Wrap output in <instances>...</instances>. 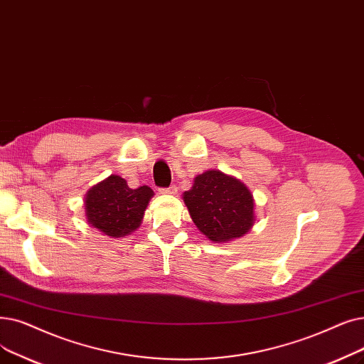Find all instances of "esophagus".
Wrapping results in <instances>:
<instances>
[{
  "instance_id": "esophagus-1",
  "label": "esophagus",
  "mask_w": 364,
  "mask_h": 364,
  "mask_svg": "<svg viewBox=\"0 0 364 364\" xmlns=\"http://www.w3.org/2000/svg\"><path fill=\"white\" fill-rule=\"evenodd\" d=\"M162 193H168V195H176L177 193V186H169V187H165V188H161Z\"/></svg>"
}]
</instances>
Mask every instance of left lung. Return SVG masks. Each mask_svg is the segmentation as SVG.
Segmentation results:
<instances>
[{
	"label": "left lung",
	"instance_id": "left-lung-1",
	"mask_svg": "<svg viewBox=\"0 0 364 364\" xmlns=\"http://www.w3.org/2000/svg\"><path fill=\"white\" fill-rule=\"evenodd\" d=\"M196 228L213 242L241 238L255 225V199L238 178L205 171L183 195Z\"/></svg>",
	"mask_w": 364,
	"mask_h": 364
}]
</instances>
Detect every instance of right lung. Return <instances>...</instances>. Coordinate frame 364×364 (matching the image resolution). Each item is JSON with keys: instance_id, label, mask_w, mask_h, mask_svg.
<instances>
[{"instance_id": "right-lung-1", "label": "right lung", "mask_w": 364, "mask_h": 364, "mask_svg": "<svg viewBox=\"0 0 364 364\" xmlns=\"http://www.w3.org/2000/svg\"><path fill=\"white\" fill-rule=\"evenodd\" d=\"M151 196L149 186L131 188L124 178L109 176L86 195L87 223L112 238H123L141 225Z\"/></svg>"}]
</instances>
